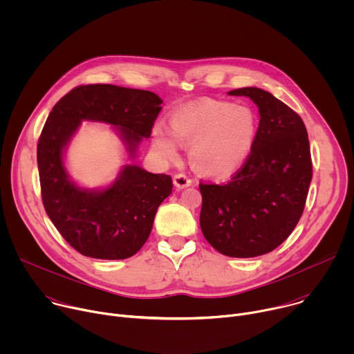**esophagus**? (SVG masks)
<instances>
[{
    "label": "esophagus",
    "mask_w": 354,
    "mask_h": 354,
    "mask_svg": "<svg viewBox=\"0 0 354 354\" xmlns=\"http://www.w3.org/2000/svg\"><path fill=\"white\" fill-rule=\"evenodd\" d=\"M174 185L178 189H183V187H187L192 185V179H189L185 174H176L174 176Z\"/></svg>",
    "instance_id": "1"
}]
</instances>
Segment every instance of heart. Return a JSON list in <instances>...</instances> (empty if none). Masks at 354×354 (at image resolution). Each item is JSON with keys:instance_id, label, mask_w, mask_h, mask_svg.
Segmentation results:
<instances>
[{"instance_id": "heart-1", "label": "heart", "mask_w": 354, "mask_h": 354, "mask_svg": "<svg viewBox=\"0 0 354 354\" xmlns=\"http://www.w3.org/2000/svg\"><path fill=\"white\" fill-rule=\"evenodd\" d=\"M258 131L255 115L245 106L207 100L175 111L169 131L153 130V147L167 161L179 158V146L190 148L193 167L213 178L235 174L248 160Z\"/></svg>"}]
</instances>
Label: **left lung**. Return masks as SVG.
<instances>
[{
	"mask_svg": "<svg viewBox=\"0 0 354 354\" xmlns=\"http://www.w3.org/2000/svg\"><path fill=\"white\" fill-rule=\"evenodd\" d=\"M259 108V127L246 162L227 183L200 182V228L231 258H254L276 249L306 207L313 179L308 133L302 119L270 92L255 86L230 91Z\"/></svg>",
	"mask_w": 354,
	"mask_h": 354,
	"instance_id": "1",
	"label": "left lung"
}]
</instances>
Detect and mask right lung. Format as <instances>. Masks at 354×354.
I'll return each instance as SVG.
<instances>
[{"label": "right lung", "instance_id": "1", "mask_svg": "<svg viewBox=\"0 0 354 354\" xmlns=\"http://www.w3.org/2000/svg\"><path fill=\"white\" fill-rule=\"evenodd\" d=\"M162 100L149 91L111 84L80 85L50 112L37 142V167L44 210L62 236L81 255L126 259L141 249L153 230L157 209L172 192V178L126 165L104 190L70 180L64 149L82 120L118 127L130 158L148 138Z\"/></svg>", "mask_w": 354, "mask_h": 354}]
</instances>
